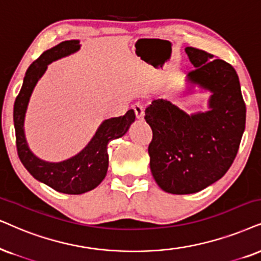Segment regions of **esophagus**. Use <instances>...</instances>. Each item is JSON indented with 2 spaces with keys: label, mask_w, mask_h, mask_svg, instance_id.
<instances>
[{
  "label": "esophagus",
  "mask_w": 261,
  "mask_h": 261,
  "mask_svg": "<svg viewBox=\"0 0 261 261\" xmlns=\"http://www.w3.org/2000/svg\"><path fill=\"white\" fill-rule=\"evenodd\" d=\"M134 110H135V113H136L137 119H143V117H144L143 103H141V102H137V103H135L134 105Z\"/></svg>",
  "instance_id": "esophagus-1"
}]
</instances>
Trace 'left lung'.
Wrapping results in <instances>:
<instances>
[{
  "label": "left lung",
  "instance_id": "left-lung-1",
  "mask_svg": "<svg viewBox=\"0 0 261 261\" xmlns=\"http://www.w3.org/2000/svg\"><path fill=\"white\" fill-rule=\"evenodd\" d=\"M195 70L187 75V90L208 91V110L188 114L158 98L144 119L153 131L148 147L150 171L166 193L194 194L219 180L230 169L246 127V105L239 75L231 65L200 49L187 47Z\"/></svg>",
  "mask_w": 261,
  "mask_h": 261
}]
</instances>
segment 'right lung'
Segmentation results:
<instances>
[{
    "mask_svg": "<svg viewBox=\"0 0 261 261\" xmlns=\"http://www.w3.org/2000/svg\"><path fill=\"white\" fill-rule=\"evenodd\" d=\"M81 48L78 39L64 41L45 50L26 71L20 92L15 98L13 119L19 159L31 176L41 183L47 184L59 193L79 195L95 189L105 179L108 170L107 146L112 140L123 137L135 121L134 110L121 117L103 120L96 133L78 154L59 163L39 159L30 149L25 136V115L32 91L37 82L47 71L48 65L59 59L68 57Z\"/></svg>",
    "mask_w": 261,
    "mask_h": 261,
    "instance_id": "add662e5",
    "label": "right lung"
}]
</instances>
